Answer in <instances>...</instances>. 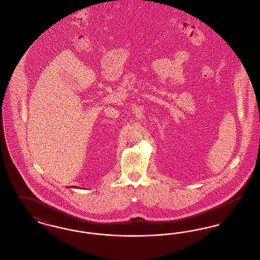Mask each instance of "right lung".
Masks as SVG:
<instances>
[{
	"mask_svg": "<svg viewBox=\"0 0 260 260\" xmlns=\"http://www.w3.org/2000/svg\"><path fill=\"white\" fill-rule=\"evenodd\" d=\"M72 187H73V188H77V187H76V186H72Z\"/></svg>",
	"mask_w": 260,
	"mask_h": 260,
	"instance_id": "add662e5",
	"label": "right lung"
}]
</instances>
